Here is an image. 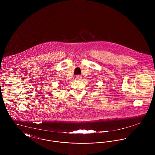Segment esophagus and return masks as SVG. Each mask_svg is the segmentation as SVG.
I'll return each instance as SVG.
<instances>
[{
    "label": "esophagus",
    "instance_id": "1",
    "mask_svg": "<svg viewBox=\"0 0 155 155\" xmlns=\"http://www.w3.org/2000/svg\"><path fill=\"white\" fill-rule=\"evenodd\" d=\"M81 78H82V77H81V75H78L76 76V78H77V80H81Z\"/></svg>",
    "mask_w": 155,
    "mask_h": 155
}]
</instances>
